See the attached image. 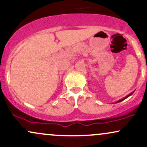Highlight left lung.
<instances>
[{
	"label": "left lung",
	"mask_w": 147,
	"mask_h": 147,
	"mask_svg": "<svg viewBox=\"0 0 147 147\" xmlns=\"http://www.w3.org/2000/svg\"><path fill=\"white\" fill-rule=\"evenodd\" d=\"M135 92V90H134V91H133V92H131V93H129V95H126V97H124V98H122V99H119V100L117 101V102H115V104H116V103H119V102H122L123 100H124V99H126V98H128V97H130V96H131V95H133V92ZM113 104H114V103H113Z\"/></svg>",
	"instance_id": "left-lung-1"
}]
</instances>
